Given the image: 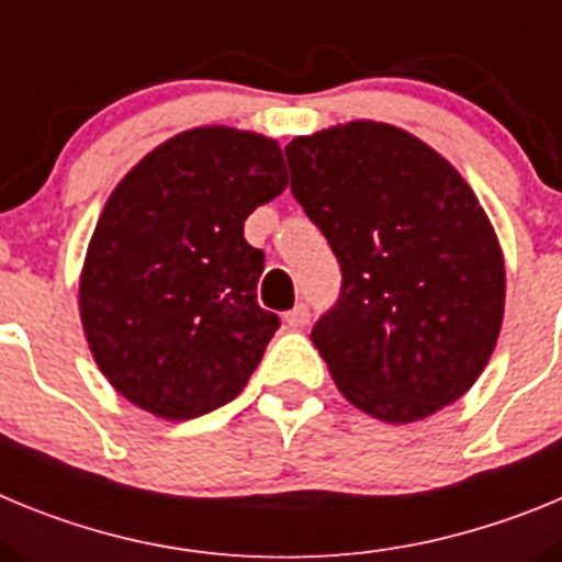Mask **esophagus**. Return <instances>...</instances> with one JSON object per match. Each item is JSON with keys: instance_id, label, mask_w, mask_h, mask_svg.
<instances>
[{"instance_id": "obj_1", "label": "esophagus", "mask_w": 562, "mask_h": 562, "mask_svg": "<svg viewBox=\"0 0 562 562\" xmlns=\"http://www.w3.org/2000/svg\"><path fill=\"white\" fill-rule=\"evenodd\" d=\"M284 321L290 329H301V326L310 324V306L295 304L290 312H284Z\"/></svg>"}]
</instances>
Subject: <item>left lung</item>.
<instances>
[{
  "mask_svg": "<svg viewBox=\"0 0 562 562\" xmlns=\"http://www.w3.org/2000/svg\"><path fill=\"white\" fill-rule=\"evenodd\" d=\"M284 154L340 265V295L312 326L340 394L394 425L467 394L504 317V258L470 186L385 123L295 137Z\"/></svg>",
  "mask_w": 562,
  "mask_h": 562,
  "instance_id": "obj_1",
  "label": "left lung"
}]
</instances>
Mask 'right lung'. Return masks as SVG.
<instances>
[{
	"instance_id": "add662e5",
	"label": "right lung",
	"mask_w": 562,
	"mask_h": 562,
	"mask_svg": "<svg viewBox=\"0 0 562 562\" xmlns=\"http://www.w3.org/2000/svg\"><path fill=\"white\" fill-rule=\"evenodd\" d=\"M286 188L270 137L177 134L114 188L81 276L89 349L114 389L160 419L222 408L281 326L258 306L265 252L245 220Z\"/></svg>"
}]
</instances>
